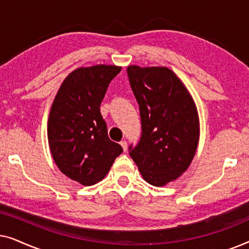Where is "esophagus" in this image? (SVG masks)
I'll use <instances>...</instances> for the list:
<instances>
[{
  "mask_svg": "<svg viewBox=\"0 0 249 249\" xmlns=\"http://www.w3.org/2000/svg\"><path fill=\"white\" fill-rule=\"evenodd\" d=\"M120 145L122 146V148H124V152L127 151V147H128L127 142H125V141H122V142H120Z\"/></svg>",
  "mask_w": 249,
  "mask_h": 249,
  "instance_id": "obj_1",
  "label": "esophagus"
}]
</instances>
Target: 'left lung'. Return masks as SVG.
Masks as SVG:
<instances>
[{
	"label": "left lung",
	"instance_id": "8db88e82",
	"mask_svg": "<svg viewBox=\"0 0 249 249\" xmlns=\"http://www.w3.org/2000/svg\"><path fill=\"white\" fill-rule=\"evenodd\" d=\"M141 112L142 135L129 155L142 178L164 186L188 169L199 138L198 115L179 78L164 67L127 69Z\"/></svg>",
	"mask_w": 249,
	"mask_h": 249
}]
</instances>
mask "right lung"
<instances>
[{"label":"right lung","instance_id":"add662e5","mask_svg":"<svg viewBox=\"0 0 249 249\" xmlns=\"http://www.w3.org/2000/svg\"><path fill=\"white\" fill-rule=\"evenodd\" d=\"M120 67L79 68L61 85L51 107L47 137L61 172L84 186L107 176L122 147L107 136L101 103Z\"/></svg>","mask_w":249,"mask_h":249}]
</instances>
